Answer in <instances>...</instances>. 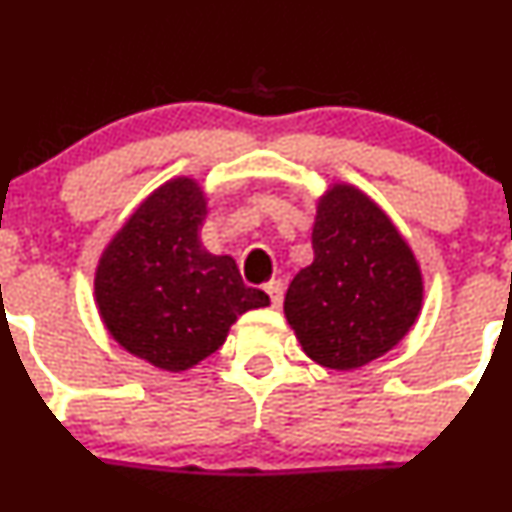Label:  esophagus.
I'll return each instance as SVG.
<instances>
[{
    "mask_svg": "<svg viewBox=\"0 0 512 512\" xmlns=\"http://www.w3.org/2000/svg\"><path fill=\"white\" fill-rule=\"evenodd\" d=\"M265 292L270 294L272 307H280V304H282V294H285V287H282V282H280V280L267 282V285H265Z\"/></svg>",
    "mask_w": 512,
    "mask_h": 512,
    "instance_id": "1",
    "label": "esophagus"
}]
</instances>
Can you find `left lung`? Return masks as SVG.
Wrapping results in <instances>:
<instances>
[{
    "label": "left lung",
    "mask_w": 512,
    "mask_h": 512,
    "mask_svg": "<svg viewBox=\"0 0 512 512\" xmlns=\"http://www.w3.org/2000/svg\"><path fill=\"white\" fill-rule=\"evenodd\" d=\"M312 247L285 297L302 352L337 371L391 352L423 307L421 265L399 227L364 190L332 183L317 200Z\"/></svg>",
    "instance_id": "1"
}]
</instances>
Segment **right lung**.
<instances>
[{
  "label": "right lung",
  "mask_w": 512,
  "mask_h": 512,
  "mask_svg": "<svg viewBox=\"0 0 512 512\" xmlns=\"http://www.w3.org/2000/svg\"><path fill=\"white\" fill-rule=\"evenodd\" d=\"M208 193L190 175L158 185L98 257V317L118 347L156 369L180 374L225 344L247 309L267 307L230 255L200 242Z\"/></svg>",
  "instance_id": "add662e5"
}]
</instances>
